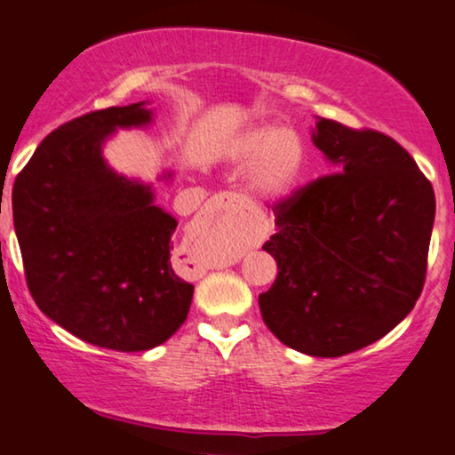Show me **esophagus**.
Wrapping results in <instances>:
<instances>
[{
    "label": "esophagus",
    "instance_id": "1",
    "mask_svg": "<svg viewBox=\"0 0 455 455\" xmlns=\"http://www.w3.org/2000/svg\"><path fill=\"white\" fill-rule=\"evenodd\" d=\"M227 195H218V196H213L210 203H207V207H213V210H220V207H224L227 205Z\"/></svg>",
    "mask_w": 455,
    "mask_h": 455
}]
</instances>
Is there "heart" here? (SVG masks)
Returning a JSON list of instances; mask_svg holds the SVG:
<instances>
[{"label": "heart", "mask_w": 455, "mask_h": 455, "mask_svg": "<svg viewBox=\"0 0 455 455\" xmlns=\"http://www.w3.org/2000/svg\"><path fill=\"white\" fill-rule=\"evenodd\" d=\"M233 160L248 164V184L265 198H280L295 190L306 164V148L291 130L252 128L235 140Z\"/></svg>", "instance_id": "b5f03b06"}]
</instances>
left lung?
<instances>
[{"label": "left lung", "instance_id": "left-lung-1", "mask_svg": "<svg viewBox=\"0 0 455 455\" xmlns=\"http://www.w3.org/2000/svg\"><path fill=\"white\" fill-rule=\"evenodd\" d=\"M312 140L333 173L274 205L278 228L263 250L278 275L259 307L282 344L340 357L415 307L436 203L430 180L387 134L318 117Z\"/></svg>", "mask_w": 455, "mask_h": 455}]
</instances>
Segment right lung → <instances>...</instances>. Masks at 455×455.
Listing matches in <instances>:
<instances>
[{
    "instance_id": "add662e5",
    "label": "right lung",
    "mask_w": 455,
    "mask_h": 455,
    "mask_svg": "<svg viewBox=\"0 0 455 455\" xmlns=\"http://www.w3.org/2000/svg\"><path fill=\"white\" fill-rule=\"evenodd\" d=\"M143 102L93 111L46 137L14 180L12 216L36 306L72 336L137 353L184 325L195 286L177 275V220L151 188L113 173L102 143L143 126Z\"/></svg>"
}]
</instances>
